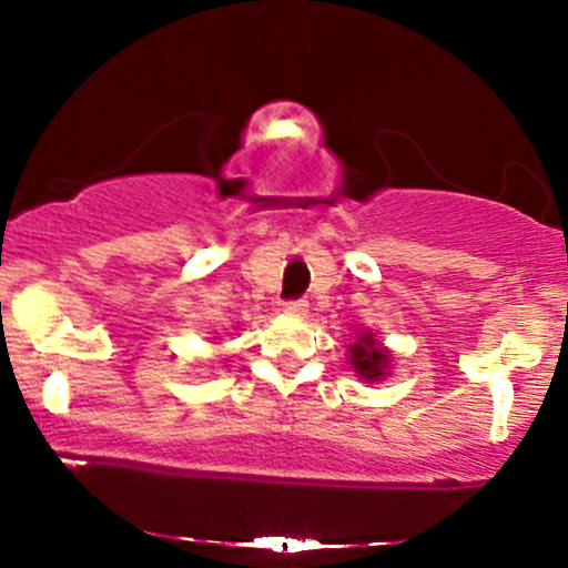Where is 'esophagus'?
Listing matches in <instances>:
<instances>
[{
	"label": "esophagus",
	"mask_w": 568,
	"mask_h": 568,
	"mask_svg": "<svg viewBox=\"0 0 568 568\" xmlns=\"http://www.w3.org/2000/svg\"><path fill=\"white\" fill-rule=\"evenodd\" d=\"M306 306H310V304H306L304 298H291V302H285V304H283V310H285V315L298 317V315H304Z\"/></svg>",
	"instance_id": "1"
}]
</instances>
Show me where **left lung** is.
<instances>
[{
  "label": "left lung",
  "mask_w": 568,
  "mask_h": 568,
  "mask_svg": "<svg viewBox=\"0 0 568 568\" xmlns=\"http://www.w3.org/2000/svg\"><path fill=\"white\" fill-rule=\"evenodd\" d=\"M349 363H352V371H355L361 379L374 384L387 376L389 352L384 349L382 344H376L374 334L363 331V334L357 336V342L349 344Z\"/></svg>",
  "instance_id": "1"
}]
</instances>
